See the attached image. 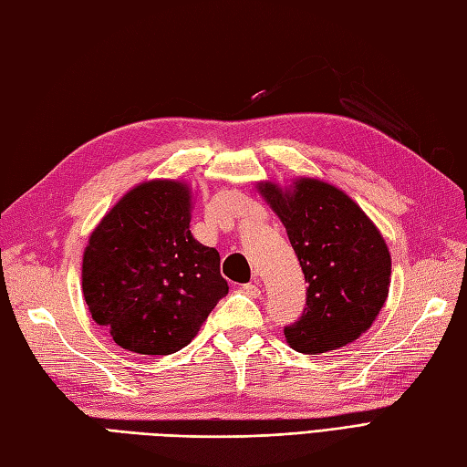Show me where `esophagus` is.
<instances>
[{"mask_svg":"<svg viewBox=\"0 0 467 467\" xmlns=\"http://www.w3.org/2000/svg\"><path fill=\"white\" fill-rule=\"evenodd\" d=\"M242 291H244L245 295H252V297H259V295H261V289H259V283H257V281L245 283V285L242 287Z\"/></svg>","mask_w":467,"mask_h":467,"instance_id":"esophagus-1","label":"esophagus"}]
</instances>
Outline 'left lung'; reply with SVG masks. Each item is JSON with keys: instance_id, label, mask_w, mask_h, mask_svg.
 <instances>
[{"instance_id": "1", "label": "left lung", "mask_w": 467, "mask_h": 467, "mask_svg": "<svg viewBox=\"0 0 467 467\" xmlns=\"http://www.w3.org/2000/svg\"><path fill=\"white\" fill-rule=\"evenodd\" d=\"M257 192L285 225L306 287L299 321L285 327L291 348L321 355L367 333L389 297L392 259L379 227L343 190L317 178Z\"/></svg>"}]
</instances>
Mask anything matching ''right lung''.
<instances>
[{"label":"right lung","instance_id":"right-lung-1","mask_svg":"<svg viewBox=\"0 0 467 467\" xmlns=\"http://www.w3.org/2000/svg\"><path fill=\"white\" fill-rule=\"evenodd\" d=\"M186 182L148 180L129 190L88 237L83 295L93 321L122 348L172 355L222 297L220 254L190 232Z\"/></svg>","mask_w":467,"mask_h":467}]
</instances>
